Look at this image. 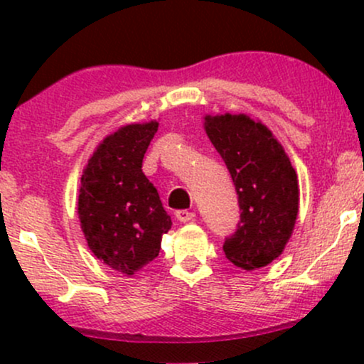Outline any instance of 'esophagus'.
Masks as SVG:
<instances>
[{"label": "esophagus", "instance_id": "34e87169", "mask_svg": "<svg viewBox=\"0 0 364 364\" xmlns=\"http://www.w3.org/2000/svg\"><path fill=\"white\" fill-rule=\"evenodd\" d=\"M176 219L179 223H191L195 219V212H188V210H178L176 212Z\"/></svg>", "mask_w": 364, "mask_h": 364}]
</instances>
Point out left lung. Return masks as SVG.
I'll use <instances>...</instances> for the list:
<instances>
[{
  "mask_svg": "<svg viewBox=\"0 0 364 364\" xmlns=\"http://www.w3.org/2000/svg\"><path fill=\"white\" fill-rule=\"evenodd\" d=\"M207 136L224 159L240 202V224L224 243L229 262L243 270L282 255L299 208L296 171L269 128L246 114L205 116Z\"/></svg>",
  "mask_w": 364,
  "mask_h": 364,
  "instance_id": "8db88e82",
  "label": "left lung"
}]
</instances>
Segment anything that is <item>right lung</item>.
Returning <instances> with one entry per match:
<instances>
[{"label":"right lung","mask_w":364,"mask_h":364,"mask_svg":"<svg viewBox=\"0 0 364 364\" xmlns=\"http://www.w3.org/2000/svg\"><path fill=\"white\" fill-rule=\"evenodd\" d=\"M157 121L132 123L107 135L87 162L78 219L92 253L116 272L133 275L159 255L171 217L141 171Z\"/></svg>","instance_id":"1"}]
</instances>
